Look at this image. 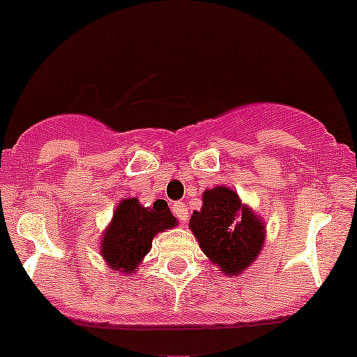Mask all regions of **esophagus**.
<instances>
[{"mask_svg": "<svg viewBox=\"0 0 357 357\" xmlns=\"http://www.w3.org/2000/svg\"><path fill=\"white\" fill-rule=\"evenodd\" d=\"M172 211H173V214L176 215V218L181 219L182 223H184V221H188V207H185V205L182 204V202H181V204L173 205Z\"/></svg>", "mask_w": 357, "mask_h": 357, "instance_id": "obj_1", "label": "esophagus"}]
</instances>
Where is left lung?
<instances>
[{
    "mask_svg": "<svg viewBox=\"0 0 357 357\" xmlns=\"http://www.w3.org/2000/svg\"><path fill=\"white\" fill-rule=\"evenodd\" d=\"M202 198L204 205L192 212L189 228L219 271L241 274L261 253L266 243L264 221L227 185L205 189Z\"/></svg>",
    "mask_w": 357,
    "mask_h": 357,
    "instance_id": "obj_1",
    "label": "left lung"
}]
</instances>
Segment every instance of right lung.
I'll use <instances>...</instances> for the list:
<instances>
[{"label":"right lung","instance_id":"right-lung-1","mask_svg":"<svg viewBox=\"0 0 357 357\" xmlns=\"http://www.w3.org/2000/svg\"><path fill=\"white\" fill-rule=\"evenodd\" d=\"M175 225V215L165 200L145 207L138 198H123L104 231L100 255L109 269L123 274L132 273L152 248V238Z\"/></svg>","mask_w":357,"mask_h":357}]
</instances>
